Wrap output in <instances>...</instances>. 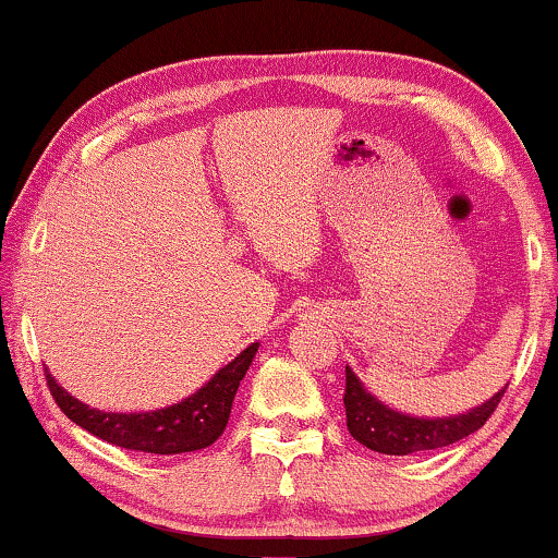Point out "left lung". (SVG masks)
Returning <instances> with one entry per match:
<instances>
[{
  "mask_svg": "<svg viewBox=\"0 0 558 558\" xmlns=\"http://www.w3.org/2000/svg\"><path fill=\"white\" fill-rule=\"evenodd\" d=\"M507 388H501L497 396L481 403L478 409L460 416L447 418H416L398 414L369 396L356 380V375L347 367V390H343V409H347V426L356 442L385 456H411V452L437 450V447L456 445L463 437L481 429L489 416L497 411V405Z\"/></svg>",
  "mask_w": 558,
  "mask_h": 558,
  "instance_id": "1",
  "label": "left lung"
}]
</instances>
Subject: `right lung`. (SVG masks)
I'll use <instances>...</instances> for the list:
<instances>
[{
	"instance_id": "right-lung-1",
	"label": "right lung",
	"mask_w": 558,
	"mask_h": 558,
	"mask_svg": "<svg viewBox=\"0 0 558 558\" xmlns=\"http://www.w3.org/2000/svg\"><path fill=\"white\" fill-rule=\"evenodd\" d=\"M256 352L258 343H251L245 352H240L230 364H225L194 396H189L175 405H168V409L144 411V414H113V411L89 409L77 398L69 396L48 375V369L46 385L59 409L74 424L87 429L89 435L100 437L102 442L123 447V450L178 456V452L204 450V447L217 442V437L222 435L227 422H230L238 385L245 377Z\"/></svg>"
}]
</instances>
